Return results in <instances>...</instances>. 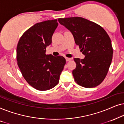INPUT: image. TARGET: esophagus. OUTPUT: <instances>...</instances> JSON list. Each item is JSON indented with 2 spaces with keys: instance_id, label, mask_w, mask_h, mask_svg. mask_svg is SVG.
Listing matches in <instances>:
<instances>
[{
  "instance_id": "1",
  "label": "esophagus",
  "mask_w": 124,
  "mask_h": 124,
  "mask_svg": "<svg viewBox=\"0 0 124 124\" xmlns=\"http://www.w3.org/2000/svg\"><path fill=\"white\" fill-rule=\"evenodd\" d=\"M71 58H67V57H66V61H70L71 60Z\"/></svg>"
}]
</instances>
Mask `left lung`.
Here are the masks:
<instances>
[{"mask_svg": "<svg viewBox=\"0 0 124 124\" xmlns=\"http://www.w3.org/2000/svg\"><path fill=\"white\" fill-rule=\"evenodd\" d=\"M61 25L72 33L85 58H74L75 81L85 88L99 85L106 77L113 56L111 40L101 26L80 17L60 18Z\"/></svg>", "mask_w": 124, "mask_h": 124, "instance_id": "left-lung-1", "label": "left lung"}]
</instances>
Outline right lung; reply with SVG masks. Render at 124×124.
<instances>
[{
  "label": "right lung",
  "mask_w": 124,
  "mask_h": 124,
  "mask_svg": "<svg viewBox=\"0 0 124 124\" xmlns=\"http://www.w3.org/2000/svg\"><path fill=\"white\" fill-rule=\"evenodd\" d=\"M58 25L57 20L37 23L23 34L18 42V66L26 81L36 90L46 91L57 85L66 64L62 56L45 54Z\"/></svg>",
  "instance_id": "1"
}]
</instances>
